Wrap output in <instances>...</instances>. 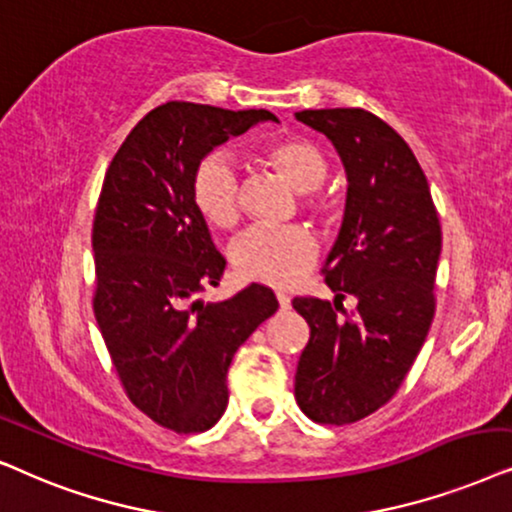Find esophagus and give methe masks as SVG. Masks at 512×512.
Returning <instances> with one entry per match:
<instances>
[{
    "label": "esophagus",
    "instance_id": "34e87169",
    "mask_svg": "<svg viewBox=\"0 0 512 512\" xmlns=\"http://www.w3.org/2000/svg\"><path fill=\"white\" fill-rule=\"evenodd\" d=\"M276 299L278 304H281V309H290V297L285 295V292H276Z\"/></svg>",
    "mask_w": 512,
    "mask_h": 512
}]
</instances>
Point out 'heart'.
I'll return each instance as SVG.
<instances>
[{"instance_id": "1", "label": "heart", "mask_w": 512, "mask_h": 512, "mask_svg": "<svg viewBox=\"0 0 512 512\" xmlns=\"http://www.w3.org/2000/svg\"><path fill=\"white\" fill-rule=\"evenodd\" d=\"M264 161L278 170L299 194L311 213L332 217L335 196L320 192L327 177V159L309 140H274L262 149ZM194 203L213 227L229 229L241 217V173L231 156L217 152L199 163L192 182ZM318 255V241L304 227H252L234 243L231 260L248 281L292 285L306 274Z\"/></svg>"}]
</instances>
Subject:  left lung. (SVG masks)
Masks as SVG:
<instances>
[{"mask_svg":"<svg viewBox=\"0 0 512 512\" xmlns=\"http://www.w3.org/2000/svg\"><path fill=\"white\" fill-rule=\"evenodd\" d=\"M295 117L335 145L349 180L323 267L335 304L292 299L311 327L295 398L309 419L344 426L386 405L417 360L435 313L442 231L417 156L386 121L358 107ZM346 294L359 302L353 312L341 306Z\"/></svg>","mask_w":512,"mask_h":512,"instance_id":"8db88e82","label":"left lung"}]
</instances>
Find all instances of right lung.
Listing matches in <instances>:
<instances>
[{
    "mask_svg": "<svg viewBox=\"0 0 512 512\" xmlns=\"http://www.w3.org/2000/svg\"><path fill=\"white\" fill-rule=\"evenodd\" d=\"M267 109L166 102L128 133L109 163L93 220V311L131 403L175 433H203L227 410L231 358L276 295L252 283L224 302L199 299L227 260L194 203L203 156Z\"/></svg>",
    "mask_w": 512,
    "mask_h": 512,
    "instance_id": "1",
    "label": "right lung"
}]
</instances>
